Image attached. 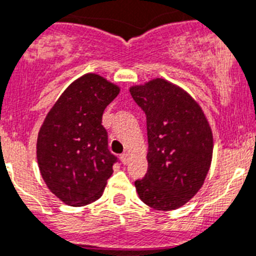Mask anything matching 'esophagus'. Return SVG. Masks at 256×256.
<instances>
[{
    "instance_id": "1",
    "label": "esophagus",
    "mask_w": 256,
    "mask_h": 256,
    "mask_svg": "<svg viewBox=\"0 0 256 256\" xmlns=\"http://www.w3.org/2000/svg\"><path fill=\"white\" fill-rule=\"evenodd\" d=\"M128 160H130V153H124L122 156H121V160H122L124 164H128Z\"/></svg>"
}]
</instances>
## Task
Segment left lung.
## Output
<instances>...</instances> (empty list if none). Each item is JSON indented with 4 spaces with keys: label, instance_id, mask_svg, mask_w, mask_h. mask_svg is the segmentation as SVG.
I'll use <instances>...</instances> for the list:
<instances>
[{
    "label": "left lung",
    "instance_id": "8db88e82",
    "mask_svg": "<svg viewBox=\"0 0 256 256\" xmlns=\"http://www.w3.org/2000/svg\"><path fill=\"white\" fill-rule=\"evenodd\" d=\"M146 114L148 172L135 181L142 202L156 210L181 208L196 195L209 172L213 132L199 103L181 86L156 78L130 86Z\"/></svg>",
    "mask_w": 256,
    "mask_h": 256
}]
</instances>
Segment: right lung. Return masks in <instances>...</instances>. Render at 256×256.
<instances>
[{
	"label": "right lung",
	"mask_w": 256,
	"mask_h": 256,
	"mask_svg": "<svg viewBox=\"0 0 256 256\" xmlns=\"http://www.w3.org/2000/svg\"><path fill=\"white\" fill-rule=\"evenodd\" d=\"M118 93V85L85 74L60 96L39 128V171L50 192L68 206L100 199L114 174L117 158L108 150L102 114Z\"/></svg>",
	"instance_id": "1"
}]
</instances>
